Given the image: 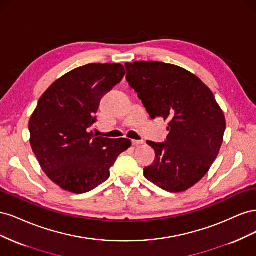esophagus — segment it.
Returning <instances> with one entry per match:
<instances>
[{
	"label": "esophagus",
	"mask_w": 256,
	"mask_h": 256,
	"mask_svg": "<svg viewBox=\"0 0 256 256\" xmlns=\"http://www.w3.org/2000/svg\"><path fill=\"white\" fill-rule=\"evenodd\" d=\"M131 142H132V145H134V146H140V145L143 144V141H142V140H132Z\"/></svg>",
	"instance_id": "1"
}]
</instances>
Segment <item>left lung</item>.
Segmentation results:
<instances>
[{"instance_id":"1","label":"left lung","mask_w":256,"mask_h":256,"mask_svg":"<svg viewBox=\"0 0 256 256\" xmlns=\"http://www.w3.org/2000/svg\"><path fill=\"white\" fill-rule=\"evenodd\" d=\"M127 81L152 118L168 120L166 142L147 141L156 152L147 180L182 192L207 174L223 142L226 118L212 90L186 69L161 62L125 64Z\"/></svg>"}]
</instances>
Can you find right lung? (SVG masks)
I'll return each mask as SVG.
<instances>
[{
	"mask_svg": "<svg viewBox=\"0 0 256 256\" xmlns=\"http://www.w3.org/2000/svg\"><path fill=\"white\" fill-rule=\"evenodd\" d=\"M120 64H88L64 74L38 100L30 116V146L50 180L69 192L85 193L110 177V168L131 146L90 131L102 96L125 76Z\"/></svg>",
	"mask_w": 256,
	"mask_h": 256,
	"instance_id": "add662e5",
	"label": "right lung"
}]
</instances>
